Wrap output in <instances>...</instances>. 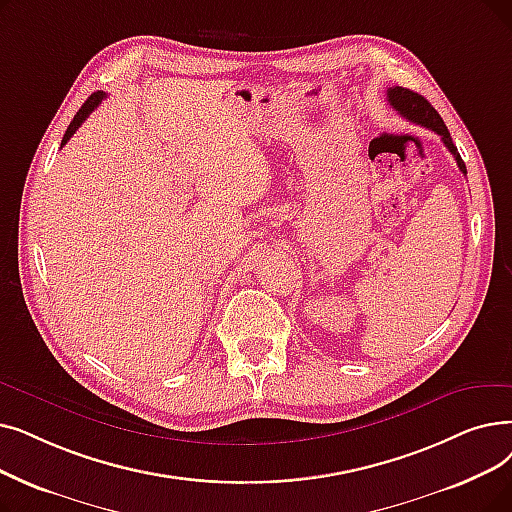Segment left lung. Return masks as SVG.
Masks as SVG:
<instances>
[{"instance_id": "1", "label": "left lung", "mask_w": 512, "mask_h": 512, "mask_svg": "<svg viewBox=\"0 0 512 512\" xmlns=\"http://www.w3.org/2000/svg\"><path fill=\"white\" fill-rule=\"evenodd\" d=\"M387 100L399 115L406 117L408 121H412L416 125L427 127V129L435 131L437 136H441V142L446 144V148L454 154V159H456L460 171L466 175V165L460 159L458 148L452 142V136H450L446 123H443V119L439 117V113L431 106V102L425 96H420L412 90H406V87L395 85V87H389V90H387Z\"/></svg>"}]
</instances>
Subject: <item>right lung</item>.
<instances>
[{
	"instance_id": "add662e5",
	"label": "right lung",
	"mask_w": 512,
	"mask_h": 512,
	"mask_svg": "<svg viewBox=\"0 0 512 512\" xmlns=\"http://www.w3.org/2000/svg\"><path fill=\"white\" fill-rule=\"evenodd\" d=\"M106 98V94L104 92H94L90 98H87L85 102H83V106L79 108V113L73 117V121H71V125L66 127V133H64V138H62V144H60V148L69 142L71 138H73V133L81 127V123L90 117V113H94V110L98 108V104L102 102Z\"/></svg>"
}]
</instances>
